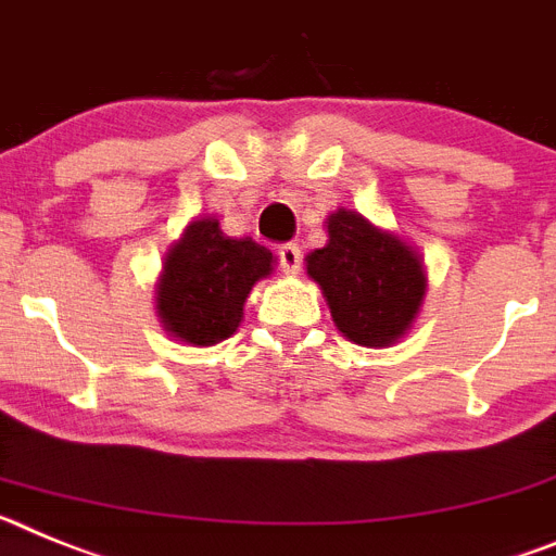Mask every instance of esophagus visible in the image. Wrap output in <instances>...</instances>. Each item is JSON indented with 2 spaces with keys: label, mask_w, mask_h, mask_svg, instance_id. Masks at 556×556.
I'll return each mask as SVG.
<instances>
[{
  "label": "esophagus",
  "mask_w": 556,
  "mask_h": 556,
  "mask_svg": "<svg viewBox=\"0 0 556 556\" xmlns=\"http://www.w3.org/2000/svg\"><path fill=\"white\" fill-rule=\"evenodd\" d=\"M277 257H279V268H282L285 274H299V268H302V249H299L296 243L279 245Z\"/></svg>",
  "instance_id": "esophagus-1"
}]
</instances>
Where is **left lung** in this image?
Instances as JSON below:
<instances>
[{
  "label": "left lung",
  "instance_id": "1",
  "mask_svg": "<svg viewBox=\"0 0 556 556\" xmlns=\"http://www.w3.org/2000/svg\"><path fill=\"white\" fill-rule=\"evenodd\" d=\"M325 249L307 254V274L330 305L332 321L361 346H389L405 336L425 296L419 254L361 212L327 218Z\"/></svg>",
  "mask_w": 556,
  "mask_h": 556
}]
</instances>
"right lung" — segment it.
Wrapping results in <instances>:
<instances>
[{
  "label": "right lung",
  "instance_id": "1",
  "mask_svg": "<svg viewBox=\"0 0 556 556\" xmlns=\"http://www.w3.org/2000/svg\"><path fill=\"white\" fill-rule=\"evenodd\" d=\"M271 251L251 238H226L218 218L192 220L167 251L156 313L164 330L192 346L235 336L254 282L271 274Z\"/></svg>",
  "mask_w": 556,
  "mask_h": 556
}]
</instances>
